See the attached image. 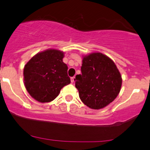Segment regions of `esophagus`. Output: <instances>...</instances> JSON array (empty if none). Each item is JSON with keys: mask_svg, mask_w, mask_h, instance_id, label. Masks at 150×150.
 I'll list each match as a JSON object with an SVG mask.
<instances>
[{"mask_svg": "<svg viewBox=\"0 0 150 150\" xmlns=\"http://www.w3.org/2000/svg\"><path fill=\"white\" fill-rule=\"evenodd\" d=\"M70 80H71V83H73L74 82H75V78H74V77H72V78H70Z\"/></svg>", "mask_w": 150, "mask_h": 150, "instance_id": "esophagus-1", "label": "esophagus"}]
</instances>
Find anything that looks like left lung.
<instances>
[{"label":"left lung","instance_id":"left-lung-1","mask_svg":"<svg viewBox=\"0 0 150 150\" xmlns=\"http://www.w3.org/2000/svg\"><path fill=\"white\" fill-rule=\"evenodd\" d=\"M81 75L75 77V87L85 105L92 109L107 106L119 95L121 75L111 58L93 52L83 58Z\"/></svg>","mask_w":150,"mask_h":150}]
</instances>
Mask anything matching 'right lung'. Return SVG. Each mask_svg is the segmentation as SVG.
Returning <instances> with one entry per match:
<instances>
[{"mask_svg": "<svg viewBox=\"0 0 150 150\" xmlns=\"http://www.w3.org/2000/svg\"><path fill=\"white\" fill-rule=\"evenodd\" d=\"M64 52L49 49L34 55L23 68V81L29 95L41 103L52 101L70 83Z\"/></svg>", "mask_w": 150, "mask_h": 150, "instance_id": "obj_1", "label": "right lung"}]
</instances>
